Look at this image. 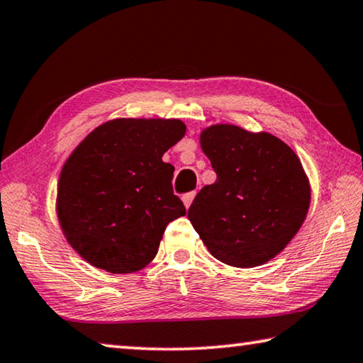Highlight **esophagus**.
Wrapping results in <instances>:
<instances>
[{"mask_svg": "<svg viewBox=\"0 0 363 363\" xmlns=\"http://www.w3.org/2000/svg\"><path fill=\"white\" fill-rule=\"evenodd\" d=\"M194 196H196V191H191V193H186V194H183V204H185V207L188 208L189 206H191V202H193V199H194Z\"/></svg>", "mask_w": 363, "mask_h": 363, "instance_id": "obj_1", "label": "esophagus"}]
</instances>
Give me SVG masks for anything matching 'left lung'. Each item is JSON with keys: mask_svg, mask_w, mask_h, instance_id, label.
Wrapping results in <instances>:
<instances>
[{"mask_svg": "<svg viewBox=\"0 0 363 363\" xmlns=\"http://www.w3.org/2000/svg\"><path fill=\"white\" fill-rule=\"evenodd\" d=\"M217 180L196 196L188 218L208 252L252 268L274 258L306 218L311 189L294 150L271 133L218 124L201 133Z\"/></svg>", "mask_w": 363, "mask_h": 363, "instance_id": "8db88e82", "label": "left lung"}]
</instances>
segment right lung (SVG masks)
Here are the masks:
<instances>
[{
    "instance_id": "right-lung-1",
    "label": "right lung",
    "mask_w": 363,
    "mask_h": 363,
    "mask_svg": "<svg viewBox=\"0 0 363 363\" xmlns=\"http://www.w3.org/2000/svg\"><path fill=\"white\" fill-rule=\"evenodd\" d=\"M186 127L178 119H114L99 125L60 174L57 215L65 238L100 269L127 274L156 257L170 221L186 213L162 161Z\"/></svg>"
}]
</instances>
